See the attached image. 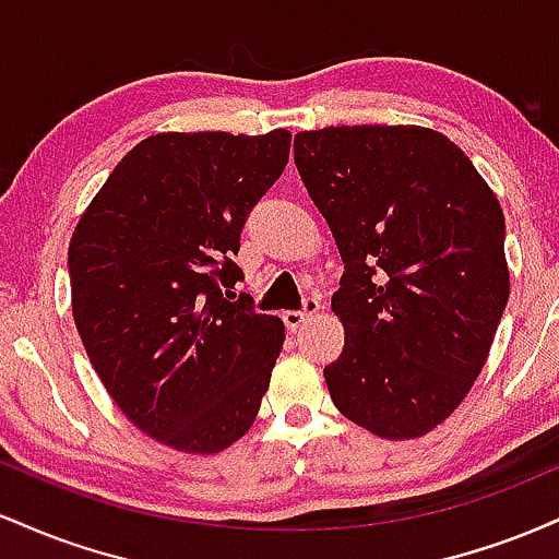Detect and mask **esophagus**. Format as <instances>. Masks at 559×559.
I'll use <instances>...</instances> for the list:
<instances>
[{
    "mask_svg": "<svg viewBox=\"0 0 559 559\" xmlns=\"http://www.w3.org/2000/svg\"><path fill=\"white\" fill-rule=\"evenodd\" d=\"M320 312V301L318 299H305V307H301V310H288V312H284V323H286V329L288 331H297L299 325H305L307 320L310 318H316Z\"/></svg>",
    "mask_w": 559,
    "mask_h": 559,
    "instance_id": "obj_1",
    "label": "esophagus"
}]
</instances>
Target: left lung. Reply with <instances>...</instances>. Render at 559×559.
Listing matches in <instances>:
<instances>
[{
    "mask_svg": "<svg viewBox=\"0 0 559 559\" xmlns=\"http://www.w3.org/2000/svg\"><path fill=\"white\" fill-rule=\"evenodd\" d=\"M294 163L344 262L331 400L381 439H418L460 407L489 357L510 297L502 207L433 128L301 131Z\"/></svg>",
    "mask_w": 559,
    "mask_h": 559,
    "instance_id": "1",
    "label": "left lung"
}]
</instances>
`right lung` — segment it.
Listing matches in <instances>:
<instances>
[{
  "label": "right lung",
  "mask_w": 559,
  "mask_h": 559,
  "mask_svg": "<svg viewBox=\"0 0 559 559\" xmlns=\"http://www.w3.org/2000/svg\"><path fill=\"white\" fill-rule=\"evenodd\" d=\"M286 128L157 133L115 165L68 249L73 318L107 394L159 444L215 454L252 428L284 323L223 288L249 210L288 163Z\"/></svg>",
  "instance_id": "right-lung-1"
}]
</instances>
